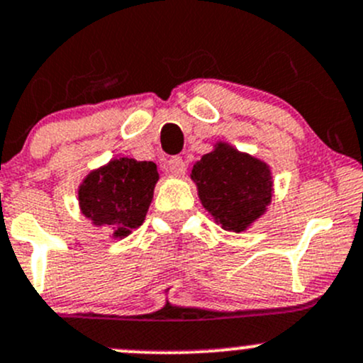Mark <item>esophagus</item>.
Here are the masks:
<instances>
[{
	"label": "esophagus",
	"mask_w": 363,
	"mask_h": 363,
	"mask_svg": "<svg viewBox=\"0 0 363 363\" xmlns=\"http://www.w3.org/2000/svg\"><path fill=\"white\" fill-rule=\"evenodd\" d=\"M184 170H186L184 160L179 158V156H175V158H172V160L167 163V172H168V174H172V175H182V174H184Z\"/></svg>",
	"instance_id": "1"
}]
</instances>
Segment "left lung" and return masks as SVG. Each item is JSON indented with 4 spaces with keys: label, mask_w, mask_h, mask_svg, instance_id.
Instances as JSON below:
<instances>
[{
    "label": "left lung",
    "mask_w": 363,
    "mask_h": 363,
    "mask_svg": "<svg viewBox=\"0 0 363 363\" xmlns=\"http://www.w3.org/2000/svg\"><path fill=\"white\" fill-rule=\"evenodd\" d=\"M191 179L205 211L228 232H244L272 202L274 181L265 161L218 142L193 164Z\"/></svg>",
    "instance_id": "obj_1"
}]
</instances>
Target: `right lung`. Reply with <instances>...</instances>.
Wrapping results in <instances>:
<instances>
[{
	"label": "right lung",
	"instance_id": "right-lung-1",
	"mask_svg": "<svg viewBox=\"0 0 363 363\" xmlns=\"http://www.w3.org/2000/svg\"><path fill=\"white\" fill-rule=\"evenodd\" d=\"M158 179L152 161L111 160L79 186L80 211L93 225L112 226L113 239H124L144 223Z\"/></svg>",
	"mask_w": 363,
	"mask_h": 363
}]
</instances>
